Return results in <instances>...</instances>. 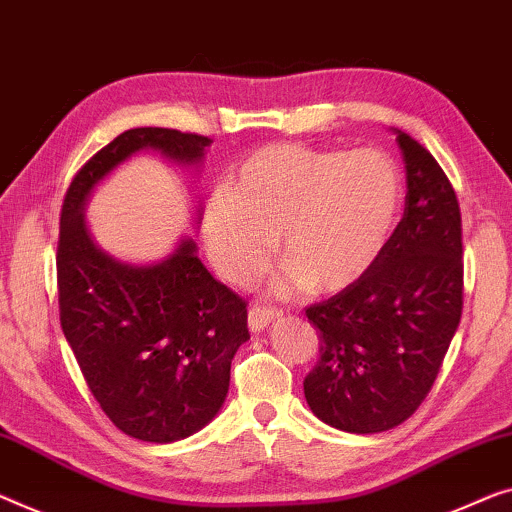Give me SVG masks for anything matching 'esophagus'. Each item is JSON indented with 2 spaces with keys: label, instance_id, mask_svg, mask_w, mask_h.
<instances>
[{
  "label": "esophagus",
  "instance_id": "34e87169",
  "mask_svg": "<svg viewBox=\"0 0 512 512\" xmlns=\"http://www.w3.org/2000/svg\"><path fill=\"white\" fill-rule=\"evenodd\" d=\"M280 315H282V310H278V308H269V305H253L248 312V324L253 331H262Z\"/></svg>",
  "mask_w": 512,
  "mask_h": 512
}]
</instances>
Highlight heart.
I'll use <instances>...</instances> for the list:
<instances>
[{"mask_svg": "<svg viewBox=\"0 0 512 512\" xmlns=\"http://www.w3.org/2000/svg\"><path fill=\"white\" fill-rule=\"evenodd\" d=\"M404 179L379 149L271 144L250 154L202 211L211 264L234 285H250L278 253L280 285L333 294L361 280L400 220Z\"/></svg>", "mask_w": 512, "mask_h": 512, "instance_id": "b5f03b06", "label": "heart"}]
</instances>
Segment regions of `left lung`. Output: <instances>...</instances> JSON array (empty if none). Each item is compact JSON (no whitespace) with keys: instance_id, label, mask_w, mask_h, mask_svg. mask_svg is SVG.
Wrapping results in <instances>:
<instances>
[{"instance_id":"left-lung-1","label":"left lung","mask_w":512,"mask_h":512,"mask_svg":"<svg viewBox=\"0 0 512 512\" xmlns=\"http://www.w3.org/2000/svg\"><path fill=\"white\" fill-rule=\"evenodd\" d=\"M407 167L404 216L377 264L331 299L305 308L319 331L303 381L312 414L338 430L386 432L432 391L462 317L460 202L423 144L398 133Z\"/></svg>"}]
</instances>
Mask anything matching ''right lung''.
<instances>
[{
	"mask_svg": "<svg viewBox=\"0 0 512 512\" xmlns=\"http://www.w3.org/2000/svg\"><path fill=\"white\" fill-rule=\"evenodd\" d=\"M209 144L174 128H131L80 167L61 204V331L103 414L151 444L190 437L223 407L232 358L250 338L248 303L211 276L190 239L158 264H124L94 246L82 211L96 183L140 149L195 165Z\"/></svg>",
	"mask_w": 512,
	"mask_h": 512,
	"instance_id": "right-lung-1",
	"label": "right lung"
}]
</instances>
